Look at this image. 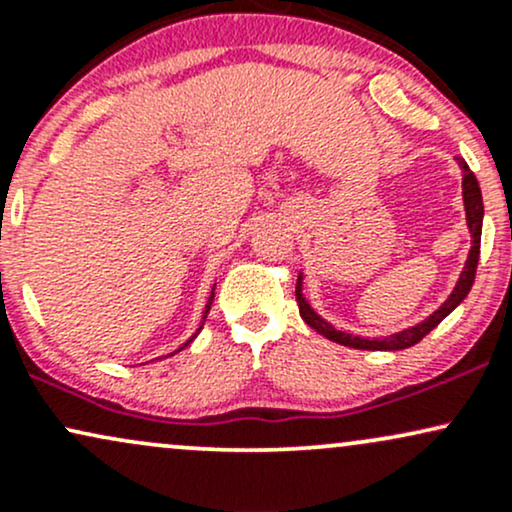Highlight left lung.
Here are the masks:
<instances>
[{
    "label": "left lung",
    "instance_id": "obj_1",
    "mask_svg": "<svg viewBox=\"0 0 512 512\" xmlns=\"http://www.w3.org/2000/svg\"><path fill=\"white\" fill-rule=\"evenodd\" d=\"M457 166L462 168V202H464V216H467V228L469 236H472V248H469L467 262H464L460 279H457L455 289L450 291V296L445 298V303L440 305L438 310H433L426 320H421L419 325H411L407 330L390 334V337H378V339H368V337H358V334L351 332H342L337 327L330 325L322 315L315 313V308L305 301L303 296V272L298 274V284H296V301H298V310H301V317L308 322L310 327L322 337H327L330 342L351 346V349H366V351H399V349H409V346L419 344L421 339L426 337L433 327H438L440 322L448 317L452 310L460 305L467 293L472 291L474 284V274H477V264H479V248H481V223H484V199H481V190L479 182L474 178V173L469 170L464 158H455Z\"/></svg>",
    "mask_w": 512,
    "mask_h": 512
}]
</instances>
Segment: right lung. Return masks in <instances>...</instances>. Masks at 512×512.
Returning a JSON list of instances; mask_svg holds the SVG:
<instances>
[{
  "mask_svg": "<svg viewBox=\"0 0 512 512\" xmlns=\"http://www.w3.org/2000/svg\"><path fill=\"white\" fill-rule=\"evenodd\" d=\"M216 286V284H214ZM211 301H214V289H211V298H209V303H207V308H204V315H202V322H199V327H197V332L195 334H192V337L190 339H187V342L185 344H182L180 346V349L178 351H182V349H185V346H190L192 342H195V337H197V334L199 332H202V327H204V320H207V313H209V308H211ZM178 351H173V354H178Z\"/></svg>",
  "mask_w": 512,
  "mask_h": 512,
  "instance_id": "1",
  "label": "right lung"
}]
</instances>
